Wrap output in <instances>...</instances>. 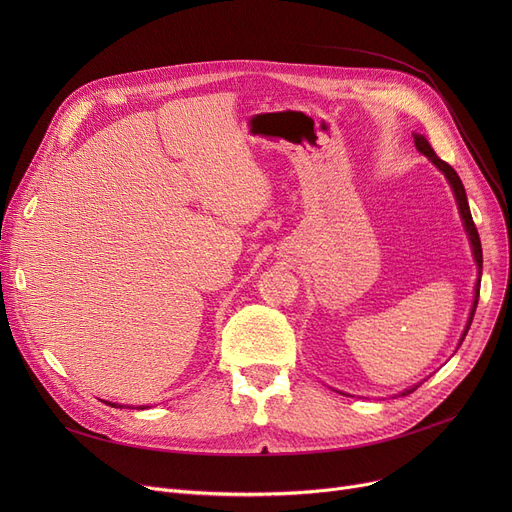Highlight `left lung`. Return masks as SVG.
<instances>
[{
    "instance_id": "1",
    "label": "left lung",
    "mask_w": 512,
    "mask_h": 512,
    "mask_svg": "<svg viewBox=\"0 0 512 512\" xmlns=\"http://www.w3.org/2000/svg\"><path fill=\"white\" fill-rule=\"evenodd\" d=\"M413 137H415V147H417V151H419V153H423V155H425L429 161H432V164H434V166H436V168L446 176V180H448V184H450V188H452V193H454L456 205H459L461 220H463L465 232H467L469 242H471L473 259H475V263H477V274H479V278H477V282H475V294H473V305H471V311H469L467 326H465V330H463V334H461V340H459V346H461V344H463V340H465V336H467V332H469V328H471V321H473V315H475V309H477V301H479V284H481V270H483L481 240H479L477 228H475V224H473L471 209H469V201H467V193H465V186H463V182H461L459 174H456L452 166H448L446 161H442V159L436 155V151L432 149V145L427 143V139L423 137V134H413ZM417 386H419V384H417ZM417 386H411V388H407V390H402L400 394H402V396H407V394L415 392V390H417ZM340 394H342V392H340Z\"/></svg>"
}]
</instances>
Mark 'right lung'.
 I'll use <instances>...</instances> for the list:
<instances>
[{"label":"right lung","mask_w":512,"mask_h":512,"mask_svg":"<svg viewBox=\"0 0 512 512\" xmlns=\"http://www.w3.org/2000/svg\"><path fill=\"white\" fill-rule=\"evenodd\" d=\"M107 405H110V407H120V409H122V407H126V405H116V402H107ZM139 409H147V407L143 405V407H139Z\"/></svg>","instance_id":"1"}]
</instances>
